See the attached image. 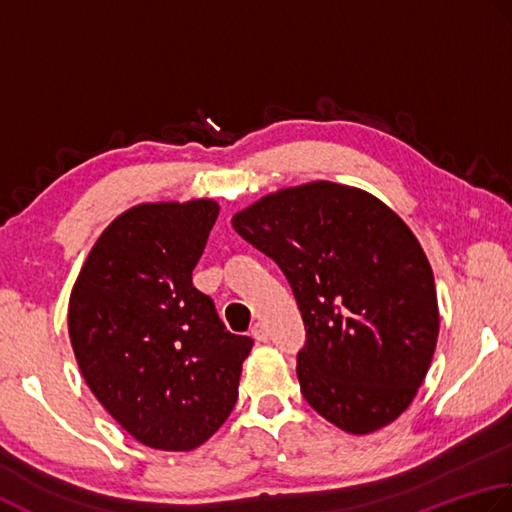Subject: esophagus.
<instances>
[{
	"instance_id": "esophagus-1",
	"label": "esophagus",
	"mask_w": 512,
	"mask_h": 512,
	"mask_svg": "<svg viewBox=\"0 0 512 512\" xmlns=\"http://www.w3.org/2000/svg\"><path fill=\"white\" fill-rule=\"evenodd\" d=\"M252 336H254L258 342H267L269 331H267V327L263 325V322H256V325L252 327Z\"/></svg>"
}]
</instances>
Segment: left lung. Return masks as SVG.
Wrapping results in <instances>:
<instances>
[{
    "mask_svg": "<svg viewBox=\"0 0 512 512\" xmlns=\"http://www.w3.org/2000/svg\"><path fill=\"white\" fill-rule=\"evenodd\" d=\"M232 225L283 269L307 342L300 391L351 435L391 424L431 367L433 269L402 218L358 187L314 181L267 194Z\"/></svg>",
    "mask_w": 512,
    "mask_h": 512,
    "instance_id": "left-lung-1",
    "label": "left lung"
}]
</instances>
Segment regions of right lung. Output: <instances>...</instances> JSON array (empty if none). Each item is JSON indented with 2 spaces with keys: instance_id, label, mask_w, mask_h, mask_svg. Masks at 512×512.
<instances>
[{
  "instance_id": "obj_1",
  "label": "right lung",
  "mask_w": 512,
  "mask_h": 512,
  "mask_svg": "<svg viewBox=\"0 0 512 512\" xmlns=\"http://www.w3.org/2000/svg\"><path fill=\"white\" fill-rule=\"evenodd\" d=\"M212 198L141 203L103 229L68 305L83 380L134 440L192 451L221 429L254 340L227 331L192 271L218 216Z\"/></svg>"
}]
</instances>
